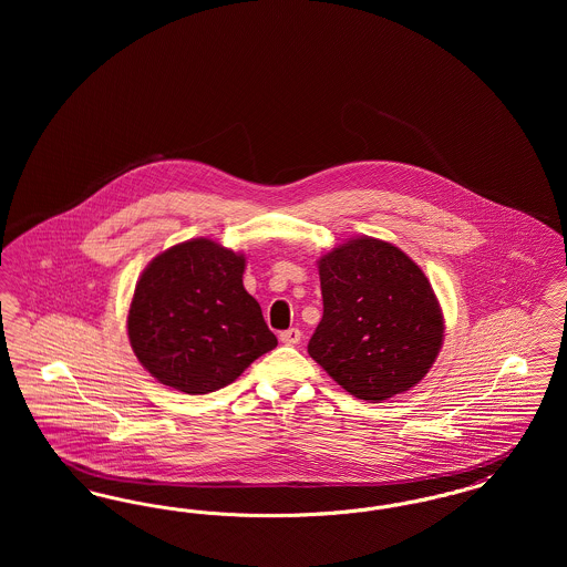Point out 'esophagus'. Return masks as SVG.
<instances>
[{"label":"esophagus","mask_w":567,"mask_h":567,"mask_svg":"<svg viewBox=\"0 0 567 567\" xmlns=\"http://www.w3.org/2000/svg\"><path fill=\"white\" fill-rule=\"evenodd\" d=\"M299 340H301V331L297 327H291V329L280 333V342L287 344V347H296V344H299Z\"/></svg>","instance_id":"esophagus-1"}]
</instances>
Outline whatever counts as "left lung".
<instances>
[{
    "label": "left lung",
    "mask_w": 567,
    "mask_h": 567,
    "mask_svg": "<svg viewBox=\"0 0 567 567\" xmlns=\"http://www.w3.org/2000/svg\"><path fill=\"white\" fill-rule=\"evenodd\" d=\"M319 276L323 319L308 342L310 357L372 404L419 384L444 340L423 270L398 246L363 236L323 255Z\"/></svg>",
    "instance_id": "left-lung-1"
}]
</instances>
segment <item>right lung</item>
<instances>
[{
  "instance_id": "obj_1",
  "label": "right lung",
  "mask_w": 567,
  "mask_h": 567,
  "mask_svg": "<svg viewBox=\"0 0 567 567\" xmlns=\"http://www.w3.org/2000/svg\"><path fill=\"white\" fill-rule=\"evenodd\" d=\"M244 255L208 238L157 255L135 285L127 333L137 361L189 395L231 384L276 349L257 299L243 285Z\"/></svg>"
}]
</instances>
